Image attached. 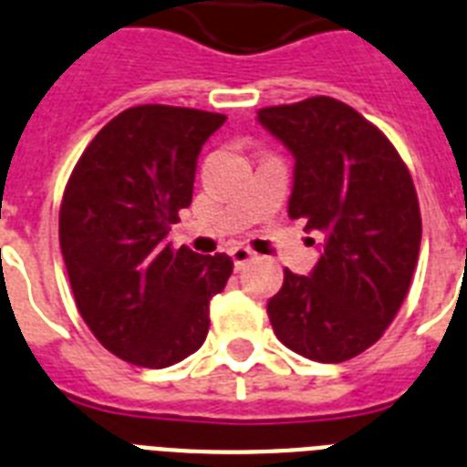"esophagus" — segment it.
<instances>
[{"label": "esophagus", "mask_w": 467, "mask_h": 467, "mask_svg": "<svg viewBox=\"0 0 467 467\" xmlns=\"http://www.w3.org/2000/svg\"><path fill=\"white\" fill-rule=\"evenodd\" d=\"M230 256H233V261H234V268L240 270L242 265L244 264H249V261H252L254 256H256V254L252 252V249H249V246H233V249H230Z\"/></svg>", "instance_id": "34e87169"}]
</instances>
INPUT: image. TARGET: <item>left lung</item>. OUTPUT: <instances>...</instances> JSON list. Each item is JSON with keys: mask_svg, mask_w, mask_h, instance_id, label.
<instances>
[{"mask_svg": "<svg viewBox=\"0 0 467 467\" xmlns=\"http://www.w3.org/2000/svg\"><path fill=\"white\" fill-rule=\"evenodd\" d=\"M294 154L289 218L325 233L311 275L285 270L268 301L277 339L318 363L373 347L409 294L422 221L409 168L378 125L332 97L258 111Z\"/></svg>", "mask_w": 467, "mask_h": 467, "instance_id": "8db88e82", "label": "left lung"}]
</instances>
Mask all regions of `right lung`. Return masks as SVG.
<instances>
[{"mask_svg":"<svg viewBox=\"0 0 467 467\" xmlns=\"http://www.w3.org/2000/svg\"><path fill=\"white\" fill-rule=\"evenodd\" d=\"M223 113L142 104L109 120L78 159L58 211V242L78 311L113 356L168 368L209 332V301L233 273L225 254L166 242L192 203L203 142Z\"/></svg>","mask_w":467,"mask_h":467,"instance_id":"add662e5","label":"right lung"}]
</instances>
